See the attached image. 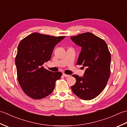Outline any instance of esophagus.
<instances>
[{
    "label": "esophagus",
    "mask_w": 127,
    "mask_h": 127,
    "mask_svg": "<svg viewBox=\"0 0 127 127\" xmlns=\"http://www.w3.org/2000/svg\"><path fill=\"white\" fill-rule=\"evenodd\" d=\"M63 76H64V77H68L70 76V75H66V74H63Z\"/></svg>",
    "instance_id": "1"
}]
</instances>
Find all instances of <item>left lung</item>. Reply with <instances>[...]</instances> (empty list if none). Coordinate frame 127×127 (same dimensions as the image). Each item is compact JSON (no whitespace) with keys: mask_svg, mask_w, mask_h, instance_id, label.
I'll return each instance as SVG.
<instances>
[{"mask_svg":"<svg viewBox=\"0 0 127 127\" xmlns=\"http://www.w3.org/2000/svg\"><path fill=\"white\" fill-rule=\"evenodd\" d=\"M70 39L81 47L77 64L86 68L83 77L72 75L76 82L71 90L81 99L90 100L106 87L110 75L111 55L104 40L92 33L81 34Z\"/></svg>","mask_w":127,"mask_h":127,"instance_id":"1","label":"left lung"}]
</instances>
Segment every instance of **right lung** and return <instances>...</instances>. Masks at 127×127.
<instances>
[{
    "instance_id": "obj_1",
    "label": "right lung",
    "mask_w": 127,
    "mask_h": 127,
    "mask_svg": "<svg viewBox=\"0 0 127 127\" xmlns=\"http://www.w3.org/2000/svg\"><path fill=\"white\" fill-rule=\"evenodd\" d=\"M64 37L33 33L20 41L15 58L17 79L31 98L40 99L50 95L60 79L62 72L50 71L42 65L50 60L55 46Z\"/></svg>"
}]
</instances>
